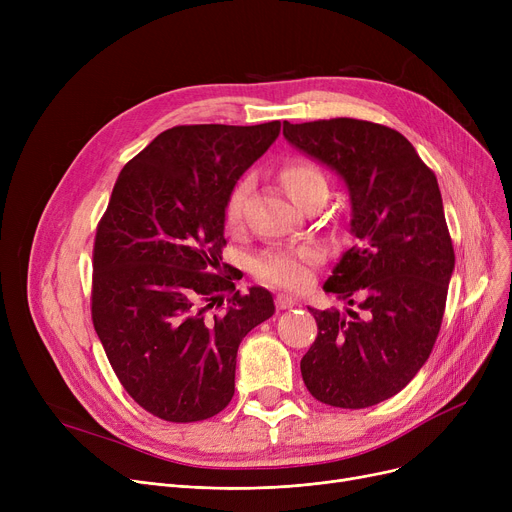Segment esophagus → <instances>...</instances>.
<instances>
[{"instance_id": "34e87169", "label": "esophagus", "mask_w": 512, "mask_h": 512, "mask_svg": "<svg viewBox=\"0 0 512 512\" xmlns=\"http://www.w3.org/2000/svg\"><path fill=\"white\" fill-rule=\"evenodd\" d=\"M276 305H278L280 309H292V307L299 305V299L290 297V294H278V297H276Z\"/></svg>"}]
</instances>
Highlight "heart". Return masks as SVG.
Masks as SVG:
<instances>
[{
    "label": "heart",
    "instance_id": "heart-1",
    "mask_svg": "<svg viewBox=\"0 0 512 512\" xmlns=\"http://www.w3.org/2000/svg\"><path fill=\"white\" fill-rule=\"evenodd\" d=\"M282 184L286 193L294 203H299L309 191L317 186H326V178L317 168L305 161H292L282 170ZM249 180H242L234 186V191L228 197L226 203V224L230 228H236L242 220V205H245L247 193H249ZM321 259V253L317 247H299V249H265L261 251L253 261V272L259 280L290 288L301 290L311 282V267Z\"/></svg>",
    "mask_w": 512,
    "mask_h": 512
}]
</instances>
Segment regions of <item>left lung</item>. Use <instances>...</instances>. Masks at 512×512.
Returning a JSON list of instances; mask_svg holds the SVG:
<instances>
[{"mask_svg": "<svg viewBox=\"0 0 512 512\" xmlns=\"http://www.w3.org/2000/svg\"><path fill=\"white\" fill-rule=\"evenodd\" d=\"M284 139L340 176L355 245L324 290L358 299L319 311L301 361L307 390L330 407L365 409L398 394L438 338L454 249L436 174L400 132L353 118L284 122Z\"/></svg>", "mask_w": 512, "mask_h": 512, "instance_id": "obj_1", "label": "left lung"}]
</instances>
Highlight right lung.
Wrapping results in <instances>:
<instances>
[{
    "instance_id": "add662e5",
    "label": "right lung",
    "mask_w": 512,
    "mask_h": 512,
    "mask_svg": "<svg viewBox=\"0 0 512 512\" xmlns=\"http://www.w3.org/2000/svg\"><path fill=\"white\" fill-rule=\"evenodd\" d=\"M278 134V120L174 126L116 180L95 236L93 326L124 390L159 419L224 411L238 344L276 311L270 290L240 294L207 272H222L230 193Z\"/></svg>"
}]
</instances>
